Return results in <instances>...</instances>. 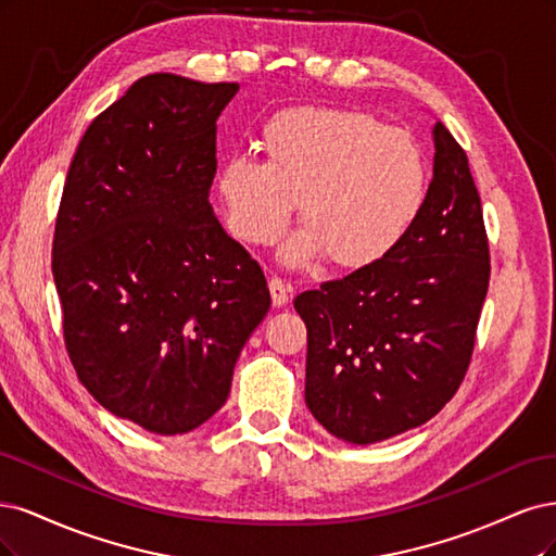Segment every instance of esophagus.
Listing matches in <instances>:
<instances>
[{
    "label": "esophagus",
    "instance_id": "obj_1",
    "mask_svg": "<svg viewBox=\"0 0 556 556\" xmlns=\"http://www.w3.org/2000/svg\"><path fill=\"white\" fill-rule=\"evenodd\" d=\"M267 286H270V295H273L275 307H283V304L291 298V286L279 277H273L270 281H267Z\"/></svg>",
    "mask_w": 556,
    "mask_h": 556
}]
</instances>
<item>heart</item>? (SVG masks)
<instances>
[{"mask_svg": "<svg viewBox=\"0 0 556 556\" xmlns=\"http://www.w3.org/2000/svg\"><path fill=\"white\" fill-rule=\"evenodd\" d=\"M261 146L263 164L236 156L219 168L226 224L247 244H273L298 203L302 230L283 252L293 265L328 256L342 270H363L406 238L425 205L420 146L367 113L281 111Z\"/></svg>", "mask_w": 556, "mask_h": 556, "instance_id": "1", "label": "heart"}]
</instances>
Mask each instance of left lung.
I'll return each mask as SVG.
<instances>
[{"label": "left lung", "mask_w": 556, "mask_h": 556, "mask_svg": "<svg viewBox=\"0 0 556 556\" xmlns=\"http://www.w3.org/2000/svg\"><path fill=\"white\" fill-rule=\"evenodd\" d=\"M425 205L392 252L300 293L304 402L330 434L367 445L420 427L469 369L490 244L467 152L441 122Z\"/></svg>", "instance_id": "1"}]
</instances>
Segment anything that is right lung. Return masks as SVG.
Here are the masks:
<instances>
[{
    "label": "right lung",
    "instance_id": "right-lung-1",
    "mask_svg": "<svg viewBox=\"0 0 556 556\" xmlns=\"http://www.w3.org/2000/svg\"><path fill=\"white\" fill-rule=\"evenodd\" d=\"M238 89L140 78L89 124L66 175L52 277L68 357L103 408L154 434L217 414L270 309L261 265L207 201Z\"/></svg>",
    "mask_w": 556,
    "mask_h": 556
}]
</instances>
